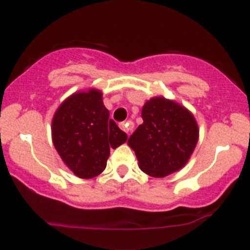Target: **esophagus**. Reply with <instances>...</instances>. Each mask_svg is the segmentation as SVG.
<instances>
[{
	"instance_id": "1",
	"label": "esophagus",
	"mask_w": 250,
	"mask_h": 250,
	"mask_svg": "<svg viewBox=\"0 0 250 250\" xmlns=\"http://www.w3.org/2000/svg\"><path fill=\"white\" fill-rule=\"evenodd\" d=\"M120 127L123 131H125L129 135L132 130V124L130 121H124V123H120Z\"/></svg>"
}]
</instances>
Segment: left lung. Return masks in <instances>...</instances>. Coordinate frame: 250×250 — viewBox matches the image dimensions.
Wrapping results in <instances>:
<instances>
[{"instance_id":"left-lung-1","label":"left lung","mask_w":250,"mask_h":250,"mask_svg":"<svg viewBox=\"0 0 250 250\" xmlns=\"http://www.w3.org/2000/svg\"><path fill=\"white\" fill-rule=\"evenodd\" d=\"M141 116L144 123L127 141L139 167L152 178H165L183 169L199 140L193 112L160 95L144 104Z\"/></svg>"}]
</instances>
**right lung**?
Masks as SVG:
<instances>
[{"label":"right lung","mask_w":250,"mask_h":250,"mask_svg":"<svg viewBox=\"0 0 250 250\" xmlns=\"http://www.w3.org/2000/svg\"><path fill=\"white\" fill-rule=\"evenodd\" d=\"M52 143L63 164L81 179L100 175L110 149H116L127 135L109 119L103 92L90 87L71 94L60 104L51 121Z\"/></svg>","instance_id":"right-lung-1"}]
</instances>
